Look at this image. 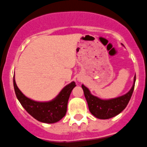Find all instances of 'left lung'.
<instances>
[{
  "mask_svg": "<svg viewBox=\"0 0 147 147\" xmlns=\"http://www.w3.org/2000/svg\"><path fill=\"white\" fill-rule=\"evenodd\" d=\"M135 82L136 75L134 76L132 87L128 92L120 96L109 99H103L93 95L86 86L82 85V88L90 113L96 118L101 120L112 118L119 115L122 111L124 110L131 99L134 90Z\"/></svg>",
  "mask_w": 147,
  "mask_h": 147,
  "instance_id": "1",
  "label": "left lung"
}]
</instances>
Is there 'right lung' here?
<instances>
[{"label": "right lung", "instance_id": "1", "mask_svg": "<svg viewBox=\"0 0 147 147\" xmlns=\"http://www.w3.org/2000/svg\"><path fill=\"white\" fill-rule=\"evenodd\" d=\"M76 86L74 81L64 86L59 94L49 101H38L26 96L16 86L13 77V87L17 99L22 106L35 120L44 123H55L65 116L67 103L72 89Z\"/></svg>", "mask_w": 147, "mask_h": 147}]
</instances>
